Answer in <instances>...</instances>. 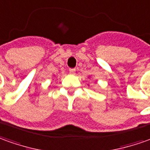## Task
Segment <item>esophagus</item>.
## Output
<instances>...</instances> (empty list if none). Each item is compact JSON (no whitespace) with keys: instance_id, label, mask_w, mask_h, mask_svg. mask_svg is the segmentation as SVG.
<instances>
[{"instance_id":"obj_1","label":"esophagus","mask_w":150,"mask_h":150,"mask_svg":"<svg viewBox=\"0 0 150 150\" xmlns=\"http://www.w3.org/2000/svg\"><path fill=\"white\" fill-rule=\"evenodd\" d=\"M69 73H70V74H75V73H76V69H72L69 70Z\"/></svg>"}]
</instances>
